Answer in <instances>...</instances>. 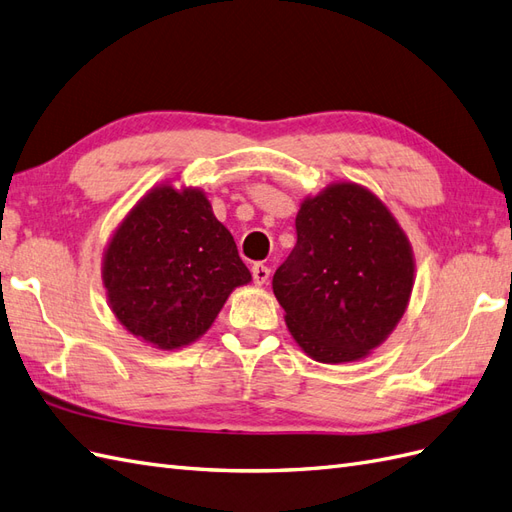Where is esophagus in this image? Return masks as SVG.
<instances>
[{"label":"esophagus","mask_w":512,"mask_h":512,"mask_svg":"<svg viewBox=\"0 0 512 512\" xmlns=\"http://www.w3.org/2000/svg\"><path fill=\"white\" fill-rule=\"evenodd\" d=\"M251 270H253V281H255V285H264V283H268V279H270V268H268V266H264V264H255Z\"/></svg>","instance_id":"esophagus-1"}]
</instances>
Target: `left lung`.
<instances>
[{
	"label": "left lung",
	"mask_w": 512,
	"mask_h": 512,
	"mask_svg": "<svg viewBox=\"0 0 512 512\" xmlns=\"http://www.w3.org/2000/svg\"><path fill=\"white\" fill-rule=\"evenodd\" d=\"M296 246L274 272L285 324L313 361H361L381 346L409 307L415 257L378 196L337 181L307 196Z\"/></svg>",
	"instance_id": "obj_1"
}]
</instances>
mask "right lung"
Masks as SVG:
<instances>
[{"label": "right lung", "instance_id": "add662e5", "mask_svg": "<svg viewBox=\"0 0 512 512\" xmlns=\"http://www.w3.org/2000/svg\"><path fill=\"white\" fill-rule=\"evenodd\" d=\"M101 279L131 335L179 350L207 333L235 287L251 283V272L203 190L160 183L114 229Z\"/></svg>", "mask_w": 512, "mask_h": 512}]
</instances>
